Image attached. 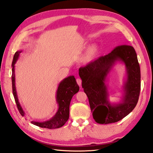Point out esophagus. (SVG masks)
Instances as JSON below:
<instances>
[{"instance_id":"obj_1","label":"esophagus","mask_w":153,"mask_h":153,"mask_svg":"<svg viewBox=\"0 0 153 153\" xmlns=\"http://www.w3.org/2000/svg\"><path fill=\"white\" fill-rule=\"evenodd\" d=\"M76 82H77V84H78V85L81 86V85H82V79H81L80 78H77L76 79Z\"/></svg>"}]
</instances>
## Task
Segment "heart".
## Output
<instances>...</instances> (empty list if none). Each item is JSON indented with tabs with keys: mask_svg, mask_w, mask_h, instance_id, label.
Segmentation results:
<instances>
[{
	"mask_svg": "<svg viewBox=\"0 0 153 153\" xmlns=\"http://www.w3.org/2000/svg\"><path fill=\"white\" fill-rule=\"evenodd\" d=\"M99 52H100V48L97 44H91L90 46L87 48L84 53L79 58V62L83 64H89L96 58Z\"/></svg>",
	"mask_w": 153,
	"mask_h": 153,
	"instance_id": "1",
	"label": "heart"
}]
</instances>
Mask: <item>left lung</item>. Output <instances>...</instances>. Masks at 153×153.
I'll return each mask as SVG.
<instances>
[{
	"mask_svg": "<svg viewBox=\"0 0 153 153\" xmlns=\"http://www.w3.org/2000/svg\"><path fill=\"white\" fill-rule=\"evenodd\" d=\"M121 62L126 67V78L122 86V97L119 102L109 101L106 82L112 68ZM82 88L88 97L95 121L109 124L121 120L132 111L138 102L140 89V71L134 48L123 45L111 52L101 56L79 70Z\"/></svg>",
	"mask_w": 153,
	"mask_h": 153,
	"instance_id": "8db88e82",
	"label": "left lung"
}]
</instances>
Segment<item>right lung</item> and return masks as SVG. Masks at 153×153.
Masks as SVG:
<instances>
[{
    "mask_svg": "<svg viewBox=\"0 0 153 153\" xmlns=\"http://www.w3.org/2000/svg\"><path fill=\"white\" fill-rule=\"evenodd\" d=\"M22 50L17 51L14 53L13 63H12V83H13V92L15 101L20 113L22 117L25 115L22 106L18 98L16 85H15V64L19 58L20 53ZM79 85L76 81L74 76H70L65 77L59 82L56 91V101L58 105V109L56 114L49 120L43 122L31 121V123L42 128H46L52 129L62 127L69 119L70 115V104L71 98L74 95L79 91Z\"/></svg>",
    "mask_w": 153,
    "mask_h": 153,
    "instance_id": "add662e5",
    "label": "right lung"
}]
</instances>
